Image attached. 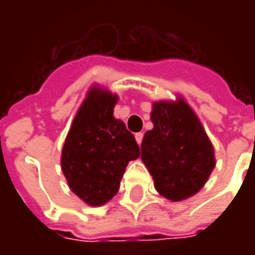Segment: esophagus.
<instances>
[{"label":"esophagus","instance_id":"34e87169","mask_svg":"<svg viewBox=\"0 0 255 255\" xmlns=\"http://www.w3.org/2000/svg\"><path fill=\"white\" fill-rule=\"evenodd\" d=\"M135 139H136L138 144H140V143H142V139H143V133H142V132L135 133Z\"/></svg>","mask_w":255,"mask_h":255}]
</instances>
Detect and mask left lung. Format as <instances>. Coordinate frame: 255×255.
<instances>
[{
  "instance_id": "left-lung-1",
  "label": "left lung",
  "mask_w": 255,
  "mask_h": 255,
  "mask_svg": "<svg viewBox=\"0 0 255 255\" xmlns=\"http://www.w3.org/2000/svg\"><path fill=\"white\" fill-rule=\"evenodd\" d=\"M140 144V158L153 176L157 192L179 202L202 190L216 166L214 147L202 123L182 95L153 102Z\"/></svg>"
}]
</instances>
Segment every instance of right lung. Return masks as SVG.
<instances>
[{"label":"right lung","mask_w":255,"mask_h":255,"mask_svg":"<svg viewBox=\"0 0 255 255\" xmlns=\"http://www.w3.org/2000/svg\"><path fill=\"white\" fill-rule=\"evenodd\" d=\"M119 95L93 84L79 106L61 151L68 187L89 206H102L115 197L128 162L139 146L123 120L113 116Z\"/></svg>","instance_id":"1"}]
</instances>
